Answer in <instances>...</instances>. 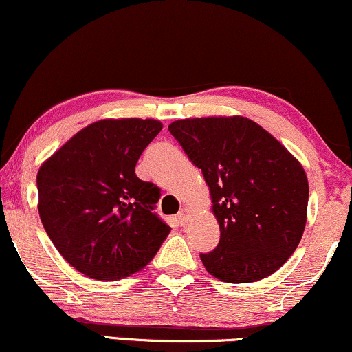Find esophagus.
Returning a JSON list of instances; mask_svg holds the SVG:
<instances>
[{"instance_id": "1", "label": "esophagus", "mask_w": 352, "mask_h": 352, "mask_svg": "<svg viewBox=\"0 0 352 352\" xmlns=\"http://www.w3.org/2000/svg\"><path fill=\"white\" fill-rule=\"evenodd\" d=\"M189 219H191V212H189V209L183 208L177 212V222H179V226H186L189 222Z\"/></svg>"}]
</instances>
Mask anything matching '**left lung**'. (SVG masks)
<instances>
[{
	"instance_id": "1",
	"label": "left lung",
	"mask_w": 352,
	"mask_h": 352,
	"mask_svg": "<svg viewBox=\"0 0 352 352\" xmlns=\"http://www.w3.org/2000/svg\"><path fill=\"white\" fill-rule=\"evenodd\" d=\"M168 130L202 171L221 227L219 245L201 254L206 270L227 283L275 274L307 226L309 188L300 161L241 115L176 120Z\"/></svg>"
}]
</instances>
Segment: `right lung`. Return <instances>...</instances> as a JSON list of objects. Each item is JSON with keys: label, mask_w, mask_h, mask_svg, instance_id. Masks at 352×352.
<instances>
[{"label": "right lung", "mask_w": 352, "mask_h": 352, "mask_svg": "<svg viewBox=\"0 0 352 352\" xmlns=\"http://www.w3.org/2000/svg\"><path fill=\"white\" fill-rule=\"evenodd\" d=\"M158 120H98L37 171L39 217L59 254L94 280H120L151 262L171 227L153 212L160 189L135 175Z\"/></svg>", "instance_id": "add662e5"}]
</instances>
